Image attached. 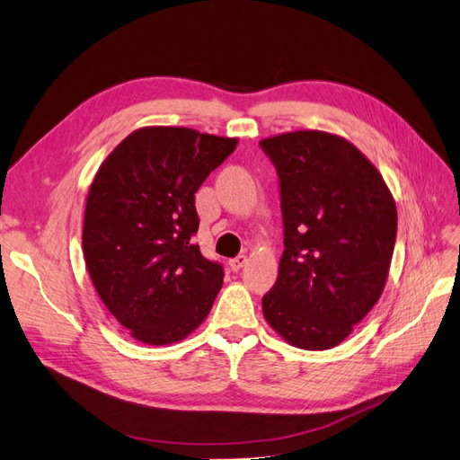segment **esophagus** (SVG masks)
Listing matches in <instances>:
<instances>
[{
  "label": "esophagus",
  "instance_id": "34e87169",
  "mask_svg": "<svg viewBox=\"0 0 460 460\" xmlns=\"http://www.w3.org/2000/svg\"><path fill=\"white\" fill-rule=\"evenodd\" d=\"M245 264H247V255H238V257H234V259L230 261V269L238 272L240 269L245 267Z\"/></svg>",
  "mask_w": 460,
  "mask_h": 460
}]
</instances>
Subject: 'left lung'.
I'll return each instance as SVG.
<instances>
[{
  "mask_svg": "<svg viewBox=\"0 0 460 460\" xmlns=\"http://www.w3.org/2000/svg\"><path fill=\"white\" fill-rule=\"evenodd\" d=\"M259 146L278 174L284 225L264 318L291 345L330 349L382 296L397 235L395 201L376 166L340 136L299 130Z\"/></svg>",
  "mask_w": 460,
  "mask_h": 460,
  "instance_id": "obj_1",
  "label": "left lung"
}]
</instances>
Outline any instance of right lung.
<instances>
[{
	"label": "right lung",
	"instance_id": "obj_1",
	"mask_svg": "<svg viewBox=\"0 0 460 460\" xmlns=\"http://www.w3.org/2000/svg\"><path fill=\"white\" fill-rule=\"evenodd\" d=\"M235 144L149 127L124 137L97 171L82 249L97 296L136 340L178 341L211 311L225 270L193 243L196 191Z\"/></svg>",
	"mask_w": 460,
	"mask_h": 460
}]
</instances>
